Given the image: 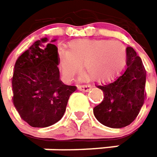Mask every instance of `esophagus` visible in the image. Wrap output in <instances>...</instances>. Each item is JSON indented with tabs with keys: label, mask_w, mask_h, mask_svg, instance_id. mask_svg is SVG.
<instances>
[{
	"label": "esophagus",
	"mask_w": 157,
	"mask_h": 157,
	"mask_svg": "<svg viewBox=\"0 0 157 157\" xmlns=\"http://www.w3.org/2000/svg\"><path fill=\"white\" fill-rule=\"evenodd\" d=\"M91 89H92V87L90 85H79L78 86L79 90L83 91V92H88Z\"/></svg>",
	"instance_id": "obj_1"
}]
</instances>
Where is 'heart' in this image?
Wrapping results in <instances>:
<instances>
[{
    "instance_id": "obj_1",
    "label": "heart",
    "mask_w": 157,
    "mask_h": 157,
    "mask_svg": "<svg viewBox=\"0 0 157 157\" xmlns=\"http://www.w3.org/2000/svg\"><path fill=\"white\" fill-rule=\"evenodd\" d=\"M126 59L123 47L117 41L83 39L70 42L67 52L60 53V67L65 78L70 79L82 65L84 78L102 82L110 79Z\"/></svg>"
}]
</instances>
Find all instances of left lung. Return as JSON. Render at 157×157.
<instances>
[{"instance_id":"obj_1","label":"left lung","mask_w":157,"mask_h":157,"mask_svg":"<svg viewBox=\"0 0 157 157\" xmlns=\"http://www.w3.org/2000/svg\"><path fill=\"white\" fill-rule=\"evenodd\" d=\"M127 68L113 82L97 86L104 97L94 108V115L107 127H126L136 118L144 103L146 75L141 58L132 48L126 49Z\"/></svg>"}]
</instances>
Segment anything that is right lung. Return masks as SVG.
<instances>
[{"instance_id":"add662e5","label":"right lung","mask_w":157,"mask_h":157,"mask_svg":"<svg viewBox=\"0 0 157 157\" xmlns=\"http://www.w3.org/2000/svg\"><path fill=\"white\" fill-rule=\"evenodd\" d=\"M56 40L36 41L15 62L12 79L13 102L21 118L31 127L46 128L56 123L65 113L75 86L60 80Z\"/></svg>"}]
</instances>
